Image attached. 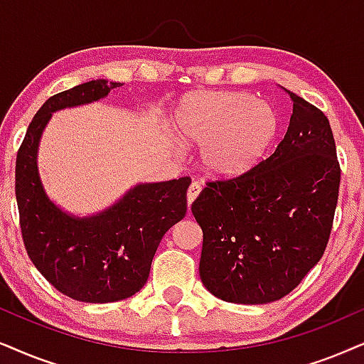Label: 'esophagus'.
<instances>
[{
	"label": "esophagus",
	"instance_id": "34e87169",
	"mask_svg": "<svg viewBox=\"0 0 364 364\" xmlns=\"http://www.w3.org/2000/svg\"><path fill=\"white\" fill-rule=\"evenodd\" d=\"M201 193V185L200 183H191L190 188H188V193H186V198H188V205H191L193 201L196 200V196Z\"/></svg>",
	"mask_w": 364,
	"mask_h": 364
}]
</instances>
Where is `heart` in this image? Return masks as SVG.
I'll list each match as a JSON object with an SVG mask.
<instances>
[{
	"label": "heart",
	"mask_w": 364,
	"mask_h": 364,
	"mask_svg": "<svg viewBox=\"0 0 364 364\" xmlns=\"http://www.w3.org/2000/svg\"><path fill=\"white\" fill-rule=\"evenodd\" d=\"M174 127L185 142L203 144L201 159L211 174L233 178L259 163L275 134L277 116L245 92H201L183 100Z\"/></svg>",
	"instance_id": "obj_1"
}]
</instances>
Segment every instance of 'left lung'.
<instances>
[{"label":"left lung","mask_w":364,"mask_h":364,"mask_svg":"<svg viewBox=\"0 0 364 364\" xmlns=\"http://www.w3.org/2000/svg\"><path fill=\"white\" fill-rule=\"evenodd\" d=\"M284 139L240 176L208 181L191 211L203 230L201 282L215 297L267 304L294 291L323 257L341 168L328 117L294 92Z\"/></svg>","instance_id":"8db88e82"}]
</instances>
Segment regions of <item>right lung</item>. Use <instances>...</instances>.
I'll return each instance as SVG.
<instances>
[{"instance_id":"right-lung-1","label":"right lung","mask_w":364,"mask_h":364,"mask_svg":"<svg viewBox=\"0 0 364 364\" xmlns=\"http://www.w3.org/2000/svg\"><path fill=\"white\" fill-rule=\"evenodd\" d=\"M119 82L90 80L55 94L30 122L16 154L15 191L26 254L57 291L80 302H116L134 296L149 277L164 233L186 215L185 176L142 183L116 205L77 218L48 200L36 151L55 110L104 99Z\"/></svg>"}]
</instances>
